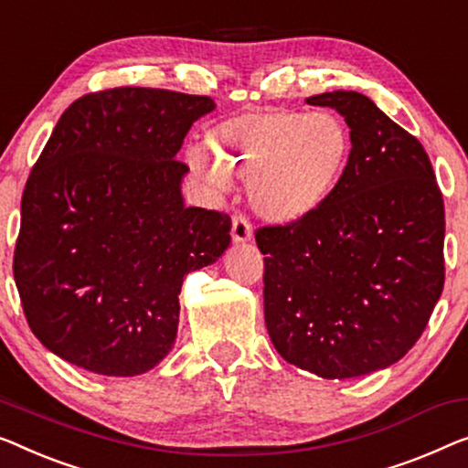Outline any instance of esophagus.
Masks as SVG:
<instances>
[{"label":"esophagus","instance_id":"esophagus-1","mask_svg":"<svg viewBox=\"0 0 468 468\" xmlns=\"http://www.w3.org/2000/svg\"><path fill=\"white\" fill-rule=\"evenodd\" d=\"M231 235L235 243H246L252 239V225H250V220L243 214H233Z\"/></svg>","mask_w":468,"mask_h":468}]
</instances>
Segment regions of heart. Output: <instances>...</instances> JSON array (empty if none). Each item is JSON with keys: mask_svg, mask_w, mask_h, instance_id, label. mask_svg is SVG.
Instances as JSON below:
<instances>
[{"mask_svg": "<svg viewBox=\"0 0 468 468\" xmlns=\"http://www.w3.org/2000/svg\"><path fill=\"white\" fill-rule=\"evenodd\" d=\"M191 164L216 191L248 180L250 206L264 220L292 225L311 216L343 178L351 132L332 111H250L207 134Z\"/></svg>", "mask_w": 468, "mask_h": 468, "instance_id": "1", "label": "heart"}]
</instances>
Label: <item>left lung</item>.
<instances>
[{"label":"left lung","instance_id":"8db88e82","mask_svg":"<svg viewBox=\"0 0 468 468\" xmlns=\"http://www.w3.org/2000/svg\"><path fill=\"white\" fill-rule=\"evenodd\" d=\"M306 102L345 117L351 157L311 216L256 231L264 322L288 364L343 380L393 366L427 327L445 279L443 197L418 138L367 96Z\"/></svg>","mask_w":468,"mask_h":468}]
</instances>
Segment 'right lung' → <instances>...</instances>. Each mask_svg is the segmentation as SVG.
Wrapping results in <instances>:
<instances>
[{"label": "right lung", "mask_w": 468, "mask_h": 468, "mask_svg": "<svg viewBox=\"0 0 468 468\" xmlns=\"http://www.w3.org/2000/svg\"><path fill=\"white\" fill-rule=\"evenodd\" d=\"M210 96L113 88L60 115L20 201L14 282L48 351L102 376H136L176 340L185 275L231 243L225 212L186 207L178 162Z\"/></svg>", "instance_id": "1"}]
</instances>
